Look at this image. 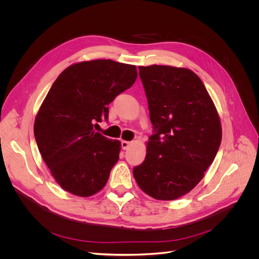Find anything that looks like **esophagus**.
<instances>
[{
    "instance_id": "34e87169",
    "label": "esophagus",
    "mask_w": 259,
    "mask_h": 259,
    "mask_svg": "<svg viewBox=\"0 0 259 259\" xmlns=\"http://www.w3.org/2000/svg\"><path fill=\"white\" fill-rule=\"evenodd\" d=\"M130 142H127V141H121L120 142V146H121V148L124 149V150H127V149L129 148V146H130Z\"/></svg>"
}]
</instances>
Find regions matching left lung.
<instances>
[{"instance_id":"obj_1","label":"left lung","mask_w":259,"mask_h":259,"mask_svg":"<svg viewBox=\"0 0 259 259\" xmlns=\"http://www.w3.org/2000/svg\"><path fill=\"white\" fill-rule=\"evenodd\" d=\"M153 134L133 176L145 193L173 200L201 181L222 142L220 116L201 79L186 68L139 67Z\"/></svg>"}]
</instances>
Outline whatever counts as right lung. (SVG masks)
I'll return each mask as SVG.
<instances>
[{"label":"right lung","instance_id":"1","mask_svg":"<svg viewBox=\"0 0 259 259\" xmlns=\"http://www.w3.org/2000/svg\"><path fill=\"white\" fill-rule=\"evenodd\" d=\"M137 76L133 65L94 60L71 65L54 80L33 130L40 155L66 191L87 197L106 185L120 143L93 127L108 120V105Z\"/></svg>","mask_w":259,"mask_h":259}]
</instances>
